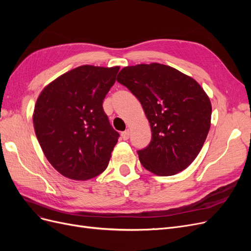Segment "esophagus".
Instances as JSON below:
<instances>
[{
	"mask_svg": "<svg viewBox=\"0 0 251 251\" xmlns=\"http://www.w3.org/2000/svg\"><path fill=\"white\" fill-rule=\"evenodd\" d=\"M121 137H123L124 140H127L128 138H130V131L126 130L125 132L121 133Z\"/></svg>",
	"mask_w": 251,
	"mask_h": 251,
	"instance_id": "obj_1",
	"label": "esophagus"
}]
</instances>
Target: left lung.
<instances>
[{
  "label": "left lung",
  "mask_w": 251,
  "mask_h": 251,
  "mask_svg": "<svg viewBox=\"0 0 251 251\" xmlns=\"http://www.w3.org/2000/svg\"><path fill=\"white\" fill-rule=\"evenodd\" d=\"M117 81L140 101L151 140L137 153L144 169L158 176L185 170L198 156L210 127L211 104L194 78L153 63L125 67Z\"/></svg>",
  "instance_id": "8db88e82"
}]
</instances>
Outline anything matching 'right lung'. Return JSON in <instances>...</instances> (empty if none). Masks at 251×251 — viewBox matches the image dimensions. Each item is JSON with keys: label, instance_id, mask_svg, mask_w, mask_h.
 <instances>
[{"label": "right lung", "instance_id": "right-lung-1", "mask_svg": "<svg viewBox=\"0 0 251 251\" xmlns=\"http://www.w3.org/2000/svg\"><path fill=\"white\" fill-rule=\"evenodd\" d=\"M119 67L85 65L60 75L37 98L33 126L48 161L63 176L88 180L109 164L119 133L102 102Z\"/></svg>", "mask_w": 251, "mask_h": 251}]
</instances>
